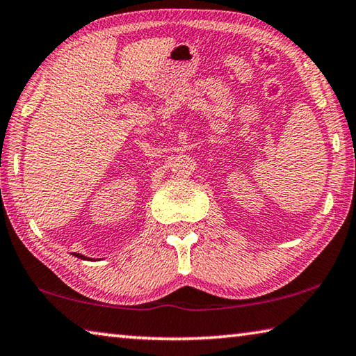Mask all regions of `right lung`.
<instances>
[{
    "instance_id": "1",
    "label": "right lung",
    "mask_w": 356,
    "mask_h": 356,
    "mask_svg": "<svg viewBox=\"0 0 356 356\" xmlns=\"http://www.w3.org/2000/svg\"><path fill=\"white\" fill-rule=\"evenodd\" d=\"M74 254V257H76V258H81V259H89L90 261V258H87V257H84V254H81V253H73Z\"/></svg>"
}]
</instances>
